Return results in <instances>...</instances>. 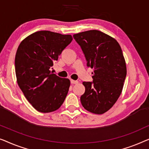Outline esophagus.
<instances>
[{"label":"esophagus","mask_w":149,"mask_h":149,"mask_svg":"<svg viewBox=\"0 0 149 149\" xmlns=\"http://www.w3.org/2000/svg\"><path fill=\"white\" fill-rule=\"evenodd\" d=\"M77 83H78V81L74 80V79H71V84H76Z\"/></svg>","instance_id":"34e87169"}]
</instances>
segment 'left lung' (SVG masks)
Instances as JSON below:
<instances>
[{
	"mask_svg": "<svg viewBox=\"0 0 149 149\" xmlns=\"http://www.w3.org/2000/svg\"><path fill=\"white\" fill-rule=\"evenodd\" d=\"M73 36L81 47L87 66L94 69L93 82H83L86 90L81 96V103L89 112L103 114L119 98L126 77L121 47L113 38L96 30Z\"/></svg>",
	"mask_w": 149,
	"mask_h": 149,
	"instance_id": "obj_1",
	"label": "left lung"
}]
</instances>
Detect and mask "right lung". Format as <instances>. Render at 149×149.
<instances>
[{"label":"right lung","mask_w":149,"mask_h":149,"mask_svg":"<svg viewBox=\"0 0 149 149\" xmlns=\"http://www.w3.org/2000/svg\"><path fill=\"white\" fill-rule=\"evenodd\" d=\"M72 40V35L38 31L19 45L15 58L17 81L38 111H54L65 99L70 80L53 74L51 68Z\"/></svg>","instance_id":"right-lung-1"}]
</instances>
